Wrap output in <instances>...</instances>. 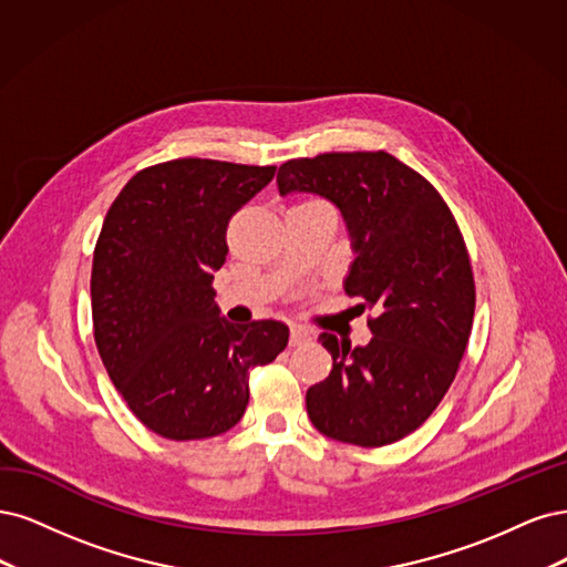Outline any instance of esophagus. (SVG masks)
<instances>
[{"mask_svg":"<svg viewBox=\"0 0 567 567\" xmlns=\"http://www.w3.org/2000/svg\"><path fill=\"white\" fill-rule=\"evenodd\" d=\"M310 341H313V332L306 330V327H301V324H291L289 346H306Z\"/></svg>","mask_w":567,"mask_h":567,"instance_id":"obj_1","label":"esophagus"}]
</instances>
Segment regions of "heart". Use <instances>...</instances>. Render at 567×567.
Here are the masks:
<instances>
[{
    "instance_id": "obj_1",
    "label": "heart",
    "mask_w": 567,
    "mask_h": 567,
    "mask_svg": "<svg viewBox=\"0 0 567 567\" xmlns=\"http://www.w3.org/2000/svg\"><path fill=\"white\" fill-rule=\"evenodd\" d=\"M306 203H320V199H306Z\"/></svg>"
}]
</instances>
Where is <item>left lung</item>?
Returning a JSON list of instances; mask_svg holds the SVG:
<instances>
[{
    "label": "left lung",
    "mask_w": 567,
    "mask_h": 567,
    "mask_svg": "<svg viewBox=\"0 0 567 567\" xmlns=\"http://www.w3.org/2000/svg\"><path fill=\"white\" fill-rule=\"evenodd\" d=\"M278 188L341 209L358 254L346 295L374 313L368 346L318 337L332 372L306 393L310 422L341 443L391 445L441 405L464 358L476 310L464 235L431 181L383 151L289 159Z\"/></svg>",
    "instance_id": "8db88e82"
}]
</instances>
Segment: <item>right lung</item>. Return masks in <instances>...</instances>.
<instances>
[{"instance_id":"1","label":"right lung","mask_w":567,"mask_h":567,"mask_svg":"<svg viewBox=\"0 0 567 567\" xmlns=\"http://www.w3.org/2000/svg\"><path fill=\"white\" fill-rule=\"evenodd\" d=\"M272 176V164L159 162L134 174L105 214L91 268L96 349L138 422L169 441L233 429L249 403V372L287 346L278 320L221 318L212 287L228 221Z\"/></svg>"}]
</instances>
